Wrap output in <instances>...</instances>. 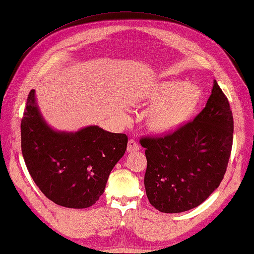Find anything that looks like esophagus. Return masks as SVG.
I'll return each instance as SVG.
<instances>
[{
    "label": "esophagus",
    "instance_id": "34e87169",
    "mask_svg": "<svg viewBox=\"0 0 254 254\" xmlns=\"http://www.w3.org/2000/svg\"><path fill=\"white\" fill-rule=\"evenodd\" d=\"M140 149L139 143H137L135 140L130 139L127 142V152H135Z\"/></svg>",
    "mask_w": 254,
    "mask_h": 254
}]
</instances>
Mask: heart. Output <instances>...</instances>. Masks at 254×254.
<instances>
[{
    "mask_svg": "<svg viewBox=\"0 0 254 254\" xmlns=\"http://www.w3.org/2000/svg\"><path fill=\"white\" fill-rule=\"evenodd\" d=\"M203 99L202 89L183 80L162 81L142 93L143 104L153 105L146 114V127L156 134H171L195 114Z\"/></svg>",
    "mask_w": 254,
    "mask_h": 254,
    "instance_id": "obj_1",
    "label": "heart"
}]
</instances>
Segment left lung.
I'll return each instance as SVG.
<instances>
[{
  "label": "left lung",
  "instance_id": "8db88e82",
  "mask_svg": "<svg viewBox=\"0 0 254 254\" xmlns=\"http://www.w3.org/2000/svg\"><path fill=\"white\" fill-rule=\"evenodd\" d=\"M233 142V117L216 81L205 108L171 134L140 140L147 161L144 175L150 203L164 213L200 205L227 171Z\"/></svg>",
  "mask_w": 254,
  "mask_h": 254
}]
</instances>
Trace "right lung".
<instances>
[{
  "mask_svg": "<svg viewBox=\"0 0 254 254\" xmlns=\"http://www.w3.org/2000/svg\"><path fill=\"white\" fill-rule=\"evenodd\" d=\"M127 145V134L96 126L75 133L52 130L41 117L34 90L29 93L21 121L22 154L33 181L54 203L73 209L93 205Z\"/></svg>",
  "mask_w": 254,
  "mask_h": 254,
  "instance_id": "right-lung-1",
  "label": "right lung"
}]
</instances>
